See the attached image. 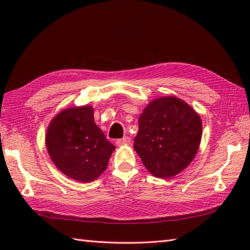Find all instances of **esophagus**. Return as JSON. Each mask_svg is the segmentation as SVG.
I'll list each match as a JSON object with an SVG mask.
<instances>
[{"label": "esophagus", "mask_w": 250, "mask_h": 250, "mask_svg": "<svg viewBox=\"0 0 250 250\" xmlns=\"http://www.w3.org/2000/svg\"><path fill=\"white\" fill-rule=\"evenodd\" d=\"M131 143V139L129 136H125L122 137V139H119L116 141V144L118 146H121V145H126V144H130Z\"/></svg>", "instance_id": "34e87169"}]
</instances>
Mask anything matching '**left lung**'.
<instances>
[{
	"label": "left lung",
	"mask_w": 250,
	"mask_h": 250,
	"mask_svg": "<svg viewBox=\"0 0 250 250\" xmlns=\"http://www.w3.org/2000/svg\"><path fill=\"white\" fill-rule=\"evenodd\" d=\"M134 149L153 176L168 178L193 160L202 137L199 114L174 97L153 100L139 120Z\"/></svg>",
	"instance_id": "left-lung-1"
}]
</instances>
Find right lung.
Wrapping results in <instances>:
<instances>
[{
  "mask_svg": "<svg viewBox=\"0 0 250 250\" xmlns=\"http://www.w3.org/2000/svg\"><path fill=\"white\" fill-rule=\"evenodd\" d=\"M46 146L51 160L66 176L89 183L102 174L115 146L95 125L91 106L67 108L48 126Z\"/></svg>",
  "mask_w": 250,
  "mask_h": 250,
  "instance_id": "1",
  "label": "right lung"
}]
</instances>
